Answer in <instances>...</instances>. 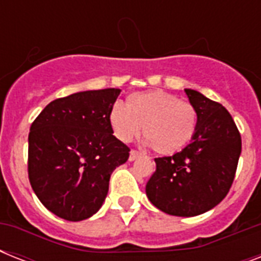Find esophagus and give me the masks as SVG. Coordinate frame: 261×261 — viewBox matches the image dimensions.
<instances>
[{
  "label": "esophagus",
  "mask_w": 261,
  "mask_h": 261,
  "mask_svg": "<svg viewBox=\"0 0 261 261\" xmlns=\"http://www.w3.org/2000/svg\"><path fill=\"white\" fill-rule=\"evenodd\" d=\"M139 155H141V153H139L138 150H134V149H133V150L130 151V157H128V160H130V161H134V160L138 159Z\"/></svg>",
  "instance_id": "1"
}]
</instances>
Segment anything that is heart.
I'll list each match as a JSON object with an SVG mask.
<instances>
[{
	"label": "heart",
	"mask_w": 261,
	"mask_h": 261,
	"mask_svg": "<svg viewBox=\"0 0 261 261\" xmlns=\"http://www.w3.org/2000/svg\"><path fill=\"white\" fill-rule=\"evenodd\" d=\"M111 128L122 142H130L139 134L160 154H174L194 138L198 127V111L190 101L164 92H138L130 94L123 106L112 107Z\"/></svg>",
	"instance_id": "1"
}]
</instances>
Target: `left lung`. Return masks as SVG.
Returning <instances> with one entry per match:
<instances>
[{
    "instance_id": "8db88e82",
    "label": "left lung",
    "mask_w": 261,
    "mask_h": 261,
    "mask_svg": "<svg viewBox=\"0 0 261 261\" xmlns=\"http://www.w3.org/2000/svg\"><path fill=\"white\" fill-rule=\"evenodd\" d=\"M198 111L190 145L169 157L154 159L155 172L146 184L149 200L176 217H195L215 207L230 190L241 154V135L222 104L186 89Z\"/></svg>"
}]
</instances>
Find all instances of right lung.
I'll use <instances>...</instances> for the list:
<instances>
[{
  "label": "right lung",
  "instance_id": "right-lung-1",
  "mask_svg": "<svg viewBox=\"0 0 261 261\" xmlns=\"http://www.w3.org/2000/svg\"><path fill=\"white\" fill-rule=\"evenodd\" d=\"M120 89L73 93L51 101L28 135V178L47 210L71 222L96 214L111 173L130 147L114 135L110 112Z\"/></svg>",
  "mask_w": 261,
  "mask_h": 261
}]
</instances>
